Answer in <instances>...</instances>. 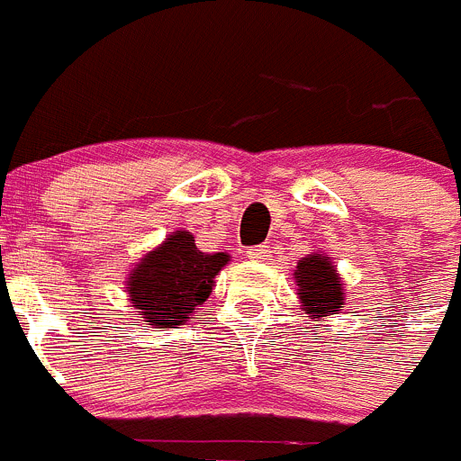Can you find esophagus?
<instances>
[{"label":"esophagus","instance_id":"1","mask_svg":"<svg viewBox=\"0 0 461 461\" xmlns=\"http://www.w3.org/2000/svg\"><path fill=\"white\" fill-rule=\"evenodd\" d=\"M247 257L251 258V261H268L270 257V249L266 245H258V247H251L249 251H247Z\"/></svg>","mask_w":461,"mask_h":461}]
</instances>
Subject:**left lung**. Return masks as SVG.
Instances as JSON below:
<instances>
[{"label": "left lung", "instance_id": "left-lung-1", "mask_svg": "<svg viewBox=\"0 0 461 461\" xmlns=\"http://www.w3.org/2000/svg\"><path fill=\"white\" fill-rule=\"evenodd\" d=\"M294 279L301 310L312 321L331 317L345 308L343 277L324 251H310L308 257H303L294 270Z\"/></svg>", "mask_w": 461, "mask_h": 461}]
</instances>
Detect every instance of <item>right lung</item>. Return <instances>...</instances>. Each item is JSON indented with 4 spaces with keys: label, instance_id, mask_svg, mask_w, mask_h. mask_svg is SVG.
<instances>
[{
    "label": "right lung",
    "instance_id": "right-lung-1",
    "mask_svg": "<svg viewBox=\"0 0 461 461\" xmlns=\"http://www.w3.org/2000/svg\"><path fill=\"white\" fill-rule=\"evenodd\" d=\"M228 261L226 251H200L193 233L175 230L130 268V308L153 329H179L210 298L214 277Z\"/></svg>",
    "mask_w": 461,
    "mask_h": 461
}]
</instances>
